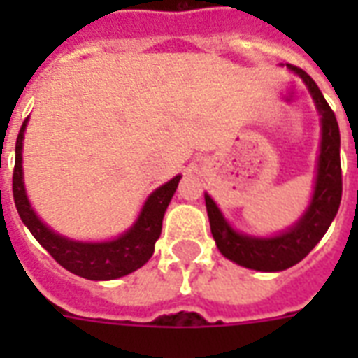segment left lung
<instances>
[{
  "mask_svg": "<svg viewBox=\"0 0 358 358\" xmlns=\"http://www.w3.org/2000/svg\"><path fill=\"white\" fill-rule=\"evenodd\" d=\"M308 87L316 109L322 115V143L317 156L316 182L305 213L289 229L275 236H249L230 227L212 196L204 193L210 229L217 249L224 258L255 271L275 273L299 264L310 252L336 217L342 201V167H340V129L333 109L317 89L316 81L303 69L288 64Z\"/></svg>",
  "mask_w": 358,
  "mask_h": 358,
  "instance_id": "left-lung-1",
  "label": "left lung"
}]
</instances>
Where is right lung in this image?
I'll use <instances>...</instances> for the list:
<instances>
[{"mask_svg": "<svg viewBox=\"0 0 358 358\" xmlns=\"http://www.w3.org/2000/svg\"><path fill=\"white\" fill-rule=\"evenodd\" d=\"M24 120L16 139V159H14L13 195L14 204L18 210L22 223L29 229L35 239L53 256V260L61 264L64 269L78 277L89 280H115L124 275L134 273L150 260L154 255V245L162 234V223L169 202L178 187L182 176H174L167 184L159 185L152 191L141 208L135 223L119 238L108 241H78L66 236L53 232L46 223H42L31 206L24 185V167H22V148H24V134L27 128Z\"/></svg>", "mask_w": 358, "mask_h": 358, "instance_id": "obj_1", "label": "right lung"}]
</instances>
